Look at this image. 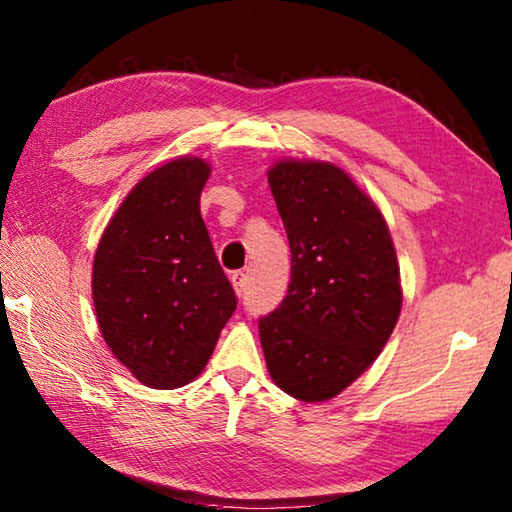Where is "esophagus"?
I'll return each instance as SVG.
<instances>
[{
    "label": "esophagus",
    "mask_w": 512,
    "mask_h": 512,
    "mask_svg": "<svg viewBox=\"0 0 512 512\" xmlns=\"http://www.w3.org/2000/svg\"><path fill=\"white\" fill-rule=\"evenodd\" d=\"M230 282H232V286H235L237 295L244 293V286H246V275L244 273H241V271L230 273Z\"/></svg>",
    "instance_id": "34e87169"
}]
</instances>
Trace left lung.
Segmentation results:
<instances>
[{"mask_svg":"<svg viewBox=\"0 0 512 512\" xmlns=\"http://www.w3.org/2000/svg\"><path fill=\"white\" fill-rule=\"evenodd\" d=\"M268 183L291 246V284L259 318L266 367L293 398L329 401L378 358L396 327V250L376 203L340 167L280 161Z\"/></svg>","mask_w":512,"mask_h":512,"instance_id":"1","label":"left lung"}]
</instances>
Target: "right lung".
Returning <instances> with one entry per match:
<instances>
[{
  "mask_svg": "<svg viewBox=\"0 0 512 512\" xmlns=\"http://www.w3.org/2000/svg\"><path fill=\"white\" fill-rule=\"evenodd\" d=\"M208 176L197 156L147 174L111 217L94 257L102 338L154 389L197 378L237 309L199 210Z\"/></svg>",
  "mask_w": 512,
  "mask_h": 512,
  "instance_id": "1",
  "label": "right lung"
}]
</instances>
